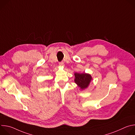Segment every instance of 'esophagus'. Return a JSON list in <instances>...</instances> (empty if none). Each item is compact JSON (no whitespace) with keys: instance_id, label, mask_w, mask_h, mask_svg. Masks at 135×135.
<instances>
[{"instance_id":"1","label":"esophagus","mask_w":135,"mask_h":135,"mask_svg":"<svg viewBox=\"0 0 135 135\" xmlns=\"http://www.w3.org/2000/svg\"><path fill=\"white\" fill-rule=\"evenodd\" d=\"M59 65L60 66H64V63L63 62H60L59 63Z\"/></svg>"}]
</instances>
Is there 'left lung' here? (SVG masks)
Returning <instances> with one entry per match:
<instances>
[{
  "mask_svg": "<svg viewBox=\"0 0 135 135\" xmlns=\"http://www.w3.org/2000/svg\"><path fill=\"white\" fill-rule=\"evenodd\" d=\"M75 82L81 89H84L88 87L92 78L90 75L85 73H75Z\"/></svg>",
  "mask_w": 135,
  "mask_h": 135,
  "instance_id": "1",
  "label": "left lung"
}]
</instances>
